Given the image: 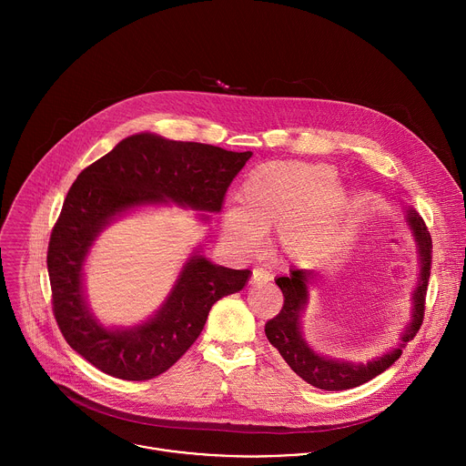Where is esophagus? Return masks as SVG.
I'll return each instance as SVG.
<instances>
[{"label": "esophagus", "instance_id": "1", "mask_svg": "<svg viewBox=\"0 0 466 466\" xmlns=\"http://www.w3.org/2000/svg\"><path fill=\"white\" fill-rule=\"evenodd\" d=\"M271 275L268 271H263L261 268L252 269V277H250V284H263V282H269Z\"/></svg>", "mask_w": 466, "mask_h": 466}]
</instances>
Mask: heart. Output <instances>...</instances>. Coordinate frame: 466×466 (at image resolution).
<instances>
[{
	"instance_id": "1",
	"label": "heart",
	"mask_w": 466,
	"mask_h": 466,
	"mask_svg": "<svg viewBox=\"0 0 466 466\" xmlns=\"http://www.w3.org/2000/svg\"><path fill=\"white\" fill-rule=\"evenodd\" d=\"M238 198L239 207H228L221 218L230 243L252 250L263 234L280 227V243L297 250L317 227L341 212L347 195L328 164L273 160L245 177Z\"/></svg>"
}]
</instances>
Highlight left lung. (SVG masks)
Segmentation results:
<instances>
[{
    "label": "left lung",
    "instance_id": "1",
    "mask_svg": "<svg viewBox=\"0 0 466 466\" xmlns=\"http://www.w3.org/2000/svg\"><path fill=\"white\" fill-rule=\"evenodd\" d=\"M404 219L411 230L419 254V279L411 293V317L406 328L400 331L398 343L385 354L369 360L367 363H356L319 354L304 338L302 315L309 300V284L313 273L308 269H289L288 277H279L275 282L284 293V306L277 317L265 324V336L280 352L286 363L304 381L324 390H345L367 383L383 370H387L398 358L402 349L417 336L424 317V299L428 291V280L431 271V238L422 218L411 207H404Z\"/></svg>",
    "mask_w": 466,
    "mask_h": 466
}]
</instances>
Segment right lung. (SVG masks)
<instances>
[{"label":"right lung","mask_w":466,"mask_h":466,"mask_svg":"<svg viewBox=\"0 0 466 466\" xmlns=\"http://www.w3.org/2000/svg\"><path fill=\"white\" fill-rule=\"evenodd\" d=\"M250 157V151L140 132L81 171L64 198L47 248L53 313L64 339L79 356L121 380H151L177 363L201 336L219 299L247 286L248 269L216 265L198 245L149 319L135 326H105L86 300L85 265L101 232L137 210L173 203L210 223Z\"/></svg>","instance_id":"obj_1"}]
</instances>
